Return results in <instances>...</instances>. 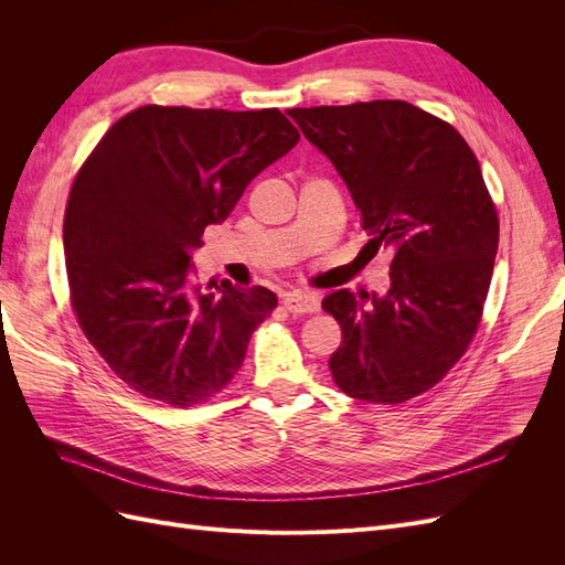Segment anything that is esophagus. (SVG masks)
<instances>
[{
  "label": "esophagus",
  "instance_id": "obj_1",
  "mask_svg": "<svg viewBox=\"0 0 565 565\" xmlns=\"http://www.w3.org/2000/svg\"><path fill=\"white\" fill-rule=\"evenodd\" d=\"M282 306L295 316H306V313H316L320 309V303L313 295H303V292H289L282 297Z\"/></svg>",
  "mask_w": 565,
  "mask_h": 565
}]
</instances>
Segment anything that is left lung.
<instances>
[{
    "label": "left lung",
    "mask_w": 565,
    "mask_h": 565,
    "mask_svg": "<svg viewBox=\"0 0 565 565\" xmlns=\"http://www.w3.org/2000/svg\"><path fill=\"white\" fill-rule=\"evenodd\" d=\"M289 117L344 179L372 235L365 249L393 254L384 297L322 299L344 334L332 380L358 401L405 403L446 377L481 324L500 243L481 167L452 125L405 100Z\"/></svg>",
    "instance_id": "8db88e82"
}]
</instances>
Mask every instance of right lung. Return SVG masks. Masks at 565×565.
I'll use <instances>...</instances> for the list:
<instances>
[{
  "mask_svg": "<svg viewBox=\"0 0 565 565\" xmlns=\"http://www.w3.org/2000/svg\"><path fill=\"white\" fill-rule=\"evenodd\" d=\"M299 141L278 108L143 106L119 117L67 195L63 245L79 328L129 388L172 407L214 398L243 367L270 289L191 285V252L249 181Z\"/></svg>",
  "mask_w": 565,
  "mask_h": 565,
  "instance_id": "obj_1",
  "label": "right lung"
}]
</instances>
